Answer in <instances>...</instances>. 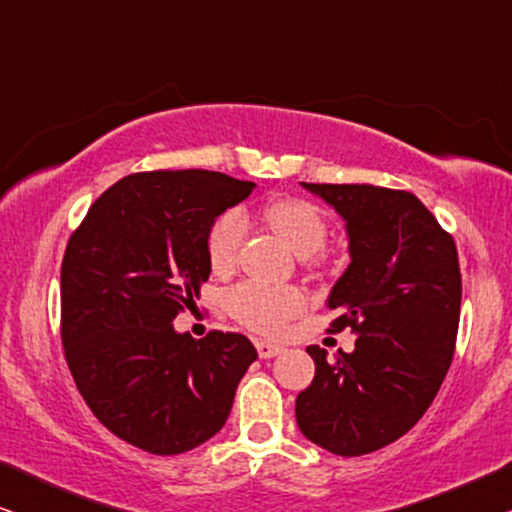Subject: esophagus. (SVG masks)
<instances>
[{
  "label": "esophagus",
  "instance_id": "esophagus-1",
  "mask_svg": "<svg viewBox=\"0 0 512 512\" xmlns=\"http://www.w3.org/2000/svg\"><path fill=\"white\" fill-rule=\"evenodd\" d=\"M256 349H258V356H261V359H272V356L284 352L282 345H275V342H268V340H258Z\"/></svg>",
  "mask_w": 512,
  "mask_h": 512
}]
</instances>
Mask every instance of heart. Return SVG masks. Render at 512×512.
<instances>
[{
	"mask_svg": "<svg viewBox=\"0 0 512 512\" xmlns=\"http://www.w3.org/2000/svg\"><path fill=\"white\" fill-rule=\"evenodd\" d=\"M263 219L272 233L300 258L317 254L328 237L326 221L319 209L298 198L270 202L263 209ZM244 235H247V219L240 209H228L226 214L216 219L207 240L209 265L216 272L235 268ZM303 307V293L289 289V286L242 284L228 296L230 314L261 333H277L284 326V321L296 317Z\"/></svg>",
	"mask_w": 512,
	"mask_h": 512,
	"instance_id": "b5f03b06",
	"label": "heart"
}]
</instances>
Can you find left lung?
<instances>
[{
  "label": "left lung",
  "mask_w": 512,
  "mask_h": 512,
  "mask_svg": "<svg viewBox=\"0 0 512 512\" xmlns=\"http://www.w3.org/2000/svg\"><path fill=\"white\" fill-rule=\"evenodd\" d=\"M345 221L349 265L326 298L331 331L354 352L328 359L296 398L307 440L340 457L394 443L436 398L452 363L461 307L457 247L419 198L368 184H300Z\"/></svg>",
  "instance_id": "obj_1"
}]
</instances>
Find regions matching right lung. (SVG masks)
<instances>
[{
	"mask_svg": "<svg viewBox=\"0 0 512 512\" xmlns=\"http://www.w3.org/2000/svg\"><path fill=\"white\" fill-rule=\"evenodd\" d=\"M256 184L221 172L130 174L69 237L62 345L93 415L125 443L181 454L221 431L256 361L240 333L193 340L174 317L209 279V230Z\"/></svg>",
	"mask_w": 512,
	"mask_h": 512,
	"instance_id": "add662e5",
	"label": "right lung"
}]
</instances>
